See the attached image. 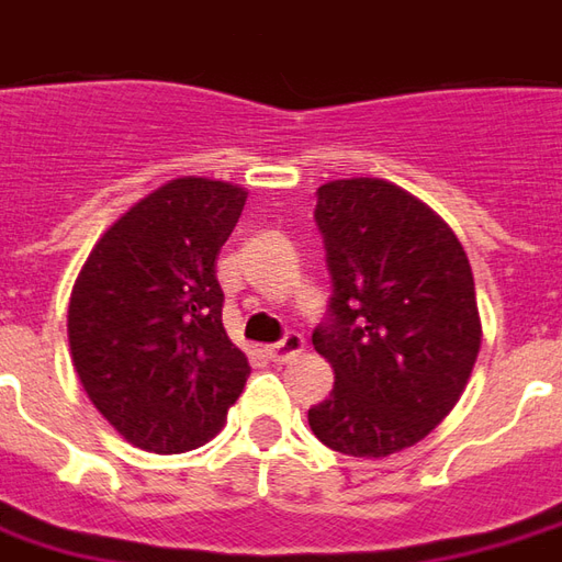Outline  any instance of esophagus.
Returning a JSON list of instances; mask_svg holds the SVG:
<instances>
[{"mask_svg": "<svg viewBox=\"0 0 562 562\" xmlns=\"http://www.w3.org/2000/svg\"><path fill=\"white\" fill-rule=\"evenodd\" d=\"M304 349V337L297 335V331H289V335L282 337L280 344H273V347H268V356L273 359L277 364H289Z\"/></svg>", "mask_w": 562, "mask_h": 562, "instance_id": "esophagus-1", "label": "esophagus"}]
</instances>
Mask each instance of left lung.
Instances as JSON below:
<instances>
[{
	"mask_svg": "<svg viewBox=\"0 0 562 562\" xmlns=\"http://www.w3.org/2000/svg\"><path fill=\"white\" fill-rule=\"evenodd\" d=\"M331 297L313 347L335 390L310 429L347 457L380 459L423 441L453 411L481 349L469 258L426 203L383 179L316 191Z\"/></svg>",
	"mask_w": 562,
	"mask_h": 562,
	"instance_id": "8db88e82",
	"label": "left lung"
}]
</instances>
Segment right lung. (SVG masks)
<instances>
[{
	"instance_id": "add662e5",
	"label": "right lung",
	"mask_w": 562,
	"mask_h": 562,
	"mask_svg": "<svg viewBox=\"0 0 562 562\" xmlns=\"http://www.w3.org/2000/svg\"><path fill=\"white\" fill-rule=\"evenodd\" d=\"M246 191L172 179L105 231L69 301V347L93 407L131 445L186 453L222 429L249 359L227 340L215 258Z\"/></svg>"
}]
</instances>
